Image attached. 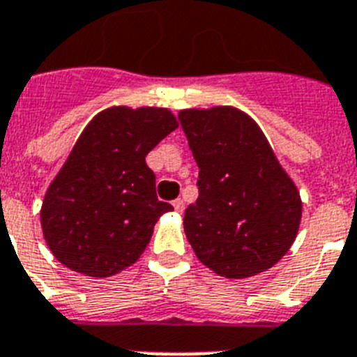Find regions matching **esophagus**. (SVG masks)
Listing matches in <instances>:
<instances>
[{"instance_id": "obj_1", "label": "esophagus", "mask_w": 357, "mask_h": 357, "mask_svg": "<svg viewBox=\"0 0 357 357\" xmlns=\"http://www.w3.org/2000/svg\"><path fill=\"white\" fill-rule=\"evenodd\" d=\"M172 206H174L176 212H183V208H185V204H183V199H174V201H172Z\"/></svg>"}]
</instances>
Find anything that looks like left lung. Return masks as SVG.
Wrapping results in <instances>:
<instances>
[{"mask_svg":"<svg viewBox=\"0 0 357 357\" xmlns=\"http://www.w3.org/2000/svg\"><path fill=\"white\" fill-rule=\"evenodd\" d=\"M178 119L199 167V196L183 217L197 259L226 278L277 264L296 237L302 201L259 126L235 107Z\"/></svg>","mask_w":357,"mask_h":357,"instance_id":"1","label":"left lung"}]
</instances>
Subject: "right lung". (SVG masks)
Here are the masks:
<instances>
[{
	"label": "right lung",
	"instance_id": "add662e5",
	"mask_svg": "<svg viewBox=\"0 0 357 357\" xmlns=\"http://www.w3.org/2000/svg\"><path fill=\"white\" fill-rule=\"evenodd\" d=\"M178 127L161 107H111L86 126L41 208L46 244L66 268L105 278L135 264L172 204L145 163Z\"/></svg>",
	"mask_w": 357,
	"mask_h": 357
}]
</instances>
